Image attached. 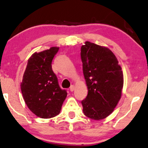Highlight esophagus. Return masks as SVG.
Returning a JSON list of instances; mask_svg holds the SVG:
<instances>
[{
    "label": "esophagus",
    "mask_w": 148,
    "mask_h": 148,
    "mask_svg": "<svg viewBox=\"0 0 148 148\" xmlns=\"http://www.w3.org/2000/svg\"><path fill=\"white\" fill-rule=\"evenodd\" d=\"M74 89H75V86H73V85L71 86V87H70V91H71V92H73V91L74 90Z\"/></svg>",
    "instance_id": "34e87169"
}]
</instances>
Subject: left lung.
<instances>
[{"instance_id": "left-lung-1", "label": "left lung", "mask_w": 148, "mask_h": 148, "mask_svg": "<svg viewBox=\"0 0 148 148\" xmlns=\"http://www.w3.org/2000/svg\"><path fill=\"white\" fill-rule=\"evenodd\" d=\"M88 93L82 101L84 114L99 120L114 112L122 95L124 78L116 56L107 47L86 41L81 47Z\"/></svg>"}]
</instances>
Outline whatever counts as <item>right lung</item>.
<instances>
[{
  "instance_id": "1",
  "label": "right lung",
  "mask_w": 148,
  "mask_h": 148,
  "mask_svg": "<svg viewBox=\"0 0 148 148\" xmlns=\"http://www.w3.org/2000/svg\"><path fill=\"white\" fill-rule=\"evenodd\" d=\"M59 48L34 53L28 60L21 83V90L28 108L36 116L51 118L59 114L67 92L61 89L51 68Z\"/></svg>"
}]
</instances>
